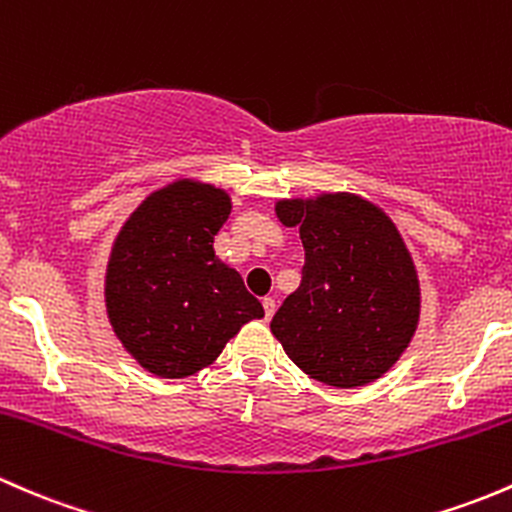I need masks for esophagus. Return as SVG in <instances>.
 <instances>
[{"label":"esophagus","mask_w":512,"mask_h":512,"mask_svg":"<svg viewBox=\"0 0 512 512\" xmlns=\"http://www.w3.org/2000/svg\"><path fill=\"white\" fill-rule=\"evenodd\" d=\"M263 313H266V320H271L273 313H276V300L263 298Z\"/></svg>","instance_id":"esophagus-1"}]
</instances>
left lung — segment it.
<instances>
[{
  "mask_svg": "<svg viewBox=\"0 0 512 512\" xmlns=\"http://www.w3.org/2000/svg\"><path fill=\"white\" fill-rule=\"evenodd\" d=\"M305 249L300 286L271 320L286 355L330 387L382 377L419 323V281L392 219L355 194L276 204Z\"/></svg>",
  "mask_w": 512,
  "mask_h": 512,
  "instance_id": "8db88e82",
  "label": "left lung"
}]
</instances>
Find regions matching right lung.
Wrapping results in <instances>:
<instances>
[{
  "label": "right lung",
  "mask_w": 512,
  "mask_h": 512,
  "mask_svg": "<svg viewBox=\"0 0 512 512\" xmlns=\"http://www.w3.org/2000/svg\"><path fill=\"white\" fill-rule=\"evenodd\" d=\"M229 212V194L184 179L150 194L115 239L105 273L110 325L157 377L212 365L241 325L263 318L239 273L214 254Z\"/></svg>",
  "instance_id": "1"
}]
</instances>
